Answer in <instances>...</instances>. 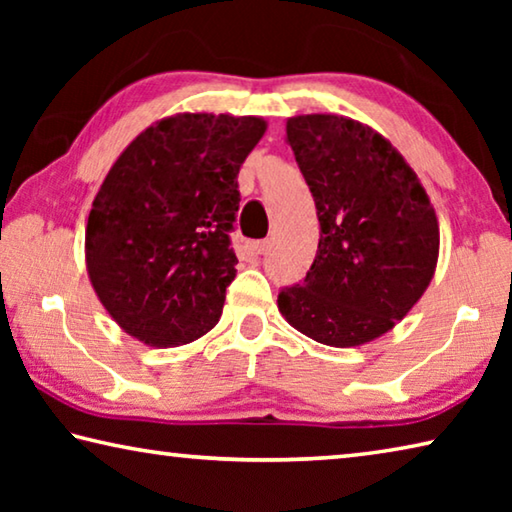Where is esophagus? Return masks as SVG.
Masks as SVG:
<instances>
[{
  "label": "esophagus",
  "instance_id": "esophagus-1",
  "mask_svg": "<svg viewBox=\"0 0 512 512\" xmlns=\"http://www.w3.org/2000/svg\"><path fill=\"white\" fill-rule=\"evenodd\" d=\"M248 250H250V255H255V257L264 255L268 250V241H253V244L248 246Z\"/></svg>",
  "mask_w": 512,
  "mask_h": 512
}]
</instances>
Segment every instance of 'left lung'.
Returning <instances> with one entry per match:
<instances>
[{
  "label": "left lung",
  "instance_id": "1",
  "mask_svg": "<svg viewBox=\"0 0 512 512\" xmlns=\"http://www.w3.org/2000/svg\"><path fill=\"white\" fill-rule=\"evenodd\" d=\"M287 142L316 203L320 239L302 284L277 309L309 339L354 348L413 309L438 264V216L409 162L368 124L341 115L287 119Z\"/></svg>",
  "mask_w": 512,
  "mask_h": 512
}]
</instances>
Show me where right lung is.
Masks as SVG:
<instances>
[{
    "instance_id": "1",
    "label": "right lung",
    "mask_w": 512,
    "mask_h": 512,
    "mask_svg": "<svg viewBox=\"0 0 512 512\" xmlns=\"http://www.w3.org/2000/svg\"><path fill=\"white\" fill-rule=\"evenodd\" d=\"M262 117L178 112L121 151L92 201L85 266L110 318L151 348L192 343L219 323L237 275L230 248L237 176Z\"/></svg>"
}]
</instances>
